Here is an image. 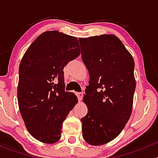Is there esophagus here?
Returning <instances> with one entry per match:
<instances>
[{
    "label": "esophagus",
    "instance_id": "34e87169",
    "mask_svg": "<svg viewBox=\"0 0 158 158\" xmlns=\"http://www.w3.org/2000/svg\"><path fill=\"white\" fill-rule=\"evenodd\" d=\"M76 95H77V96L78 100H79V101H81V99H82V96H83V93H77Z\"/></svg>",
    "mask_w": 158,
    "mask_h": 158
}]
</instances>
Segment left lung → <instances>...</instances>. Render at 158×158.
<instances>
[{"label": "left lung", "mask_w": 158, "mask_h": 158, "mask_svg": "<svg viewBox=\"0 0 158 158\" xmlns=\"http://www.w3.org/2000/svg\"><path fill=\"white\" fill-rule=\"evenodd\" d=\"M79 41L90 79L83 97L88 113L81 119L82 136L89 144L101 146L115 139L131 117L136 87L135 62L114 35Z\"/></svg>", "instance_id": "obj_1"}]
</instances>
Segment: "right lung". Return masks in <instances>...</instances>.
<instances>
[{
    "instance_id": "obj_1",
    "label": "right lung",
    "mask_w": 158,
    "mask_h": 158,
    "mask_svg": "<svg viewBox=\"0 0 158 158\" xmlns=\"http://www.w3.org/2000/svg\"><path fill=\"white\" fill-rule=\"evenodd\" d=\"M77 38L58 31L38 36L23 54L19 68L18 104L25 127L35 139L55 143L62 123L77 103L65 91L64 67L80 55Z\"/></svg>"
}]
</instances>
